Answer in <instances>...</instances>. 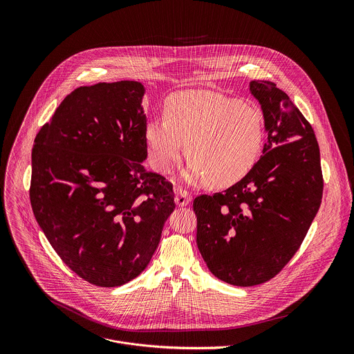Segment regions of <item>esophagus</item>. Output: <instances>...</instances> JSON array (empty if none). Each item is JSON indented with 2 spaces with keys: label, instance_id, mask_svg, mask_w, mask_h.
Wrapping results in <instances>:
<instances>
[{
  "label": "esophagus",
  "instance_id": "esophagus-1",
  "mask_svg": "<svg viewBox=\"0 0 354 354\" xmlns=\"http://www.w3.org/2000/svg\"><path fill=\"white\" fill-rule=\"evenodd\" d=\"M189 202H191V195H189V192L185 191V189L177 188V189H176V204L184 207V205L189 204Z\"/></svg>",
  "mask_w": 354,
  "mask_h": 354
}]
</instances>
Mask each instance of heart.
Listing matches in <instances>:
<instances>
[{
	"label": "heart",
	"mask_w": 354,
	"mask_h": 354,
	"mask_svg": "<svg viewBox=\"0 0 354 354\" xmlns=\"http://www.w3.org/2000/svg\"><path fill=\"white\" fill-rule=\"evenodd\" d=\"M163 118H152L145 140L152 166L170 173L185 153L192 159L187 180L209 178L215 187L241 181L264 143V118L257 107L212 91H185L167 98Z\"/></svg>",
	"instance_id": "heart-1"
}]
</instances>
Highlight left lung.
I'll list each match as a JSON object with an SVG mask.
<instances>
[{
	"label": "left lung",
	"instance_id": "8db88e82",
	"mask_svg": "<svg viewBox=\"0 0 354 354\" xmlns=\"http://www.w3.org/2000/svg\"><path fill=\"white\" fill-rule=\"evenodd\" d=\"M250 86L268 132L263 155L225 192L194 201L203 259L216 278L234 286H254L282 271L301 247L323 195L310 124L275 83Z\"/></svg>",
	"mask_w": 354,
	"mask_h": 354
}]
</instances>
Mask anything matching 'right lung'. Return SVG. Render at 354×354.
<instances>
[{
	"instance_id": "obj_1",
	"label": "right lung",
	"mask_w": 354,
	"mask_h": 354,
	"mask_svg": "<svg viewBox=\"0 0 354 354\" xmlns=\"http://www.w3.org/2000/svg\"><path fill=\"white\" fill-rule=\"evenodd\" d=\"M142 83L79 87L34 140L30 201L53 250L82 279L121 286L150 263L176 208L147 171Z\"/></svg>"
}]
</instances>
